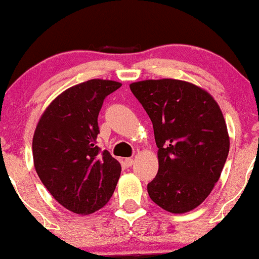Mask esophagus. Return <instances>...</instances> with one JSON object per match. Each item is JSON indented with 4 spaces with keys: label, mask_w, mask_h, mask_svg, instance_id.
Listing matches in <instances>:
<instances>
[{
    "label": "esophagus",
    "mask_w": 259,
    "mask_h": 259,
    "mask_svg": "<svg viewBox=\"0 0 259 259\" xmlns=\"http://www.w3.org/2000/svg\"><path fill=\"white\" fill-rule=\"evenodd\" d=\"M124 164H125L127 168L132 167V165L134 164V159L133 158H126L125 160H124Z\"/></svg>",
    "instance_id": "1"
}]
</instances>
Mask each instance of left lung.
Listing matches in <instances>:
<instances>
[{
	"instance_id": "obj_1",
	"label": "left lung",
	"mask_w": 259,
	"mask_h": 259,
	"mask_svg": "<svg viewBox=\"0 0 259 259\" xmlns=\"http://www.w3.org/2000/svg\"><path fill=\"white\" fill-rule=\"evenodd\" d=\"M130 90L153 125L158 173L148 183L151 200L170 213H185L207 198L229 153L227 124L208 92L175 79L133 82Z\"/></svg>"
}]
</instances>
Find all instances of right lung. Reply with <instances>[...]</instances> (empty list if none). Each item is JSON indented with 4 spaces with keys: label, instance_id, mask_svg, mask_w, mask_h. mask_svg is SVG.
<instances>
[{
    "label": "right lung",
    "instance_id": "1",
    "mask_svg": "<svg viewBox=\"0 0 259 259\" xmlns=\"http://www.w3.org/2000/svg\"><path fill=\"white\" fill-rule=\"evenodd\" d=\"M120 82L92 79L65 90L44 112L32 139L36 173L55 200L90 214L111 200L121 167L97 146V117Z\"/></svg>",
    "mask_w": 259,
    "mask_h": 259
}]
</instances>
